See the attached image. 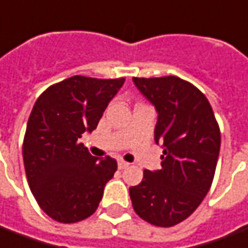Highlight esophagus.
I'll use <instances>...</instances> for the list:
<instances>
[{
  "instance_id": "34e87169",
  "label": "esophagus",
  "mask_w": 248,
  "mask_h": 248,
  "mask_svg": "<svg viewBox=\"0 0 248 248\" xmlns=\"http://www.w3.org/2000/svg\"><path fill=\"white\" fill-rule=\"evenodd\" d=\"M129 165H130V164H129V162H126V161H124V160L118 161V168H119V169H126V168H127Z\"/></svg>"
}]
</instances>
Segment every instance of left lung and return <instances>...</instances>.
<instances>
[{"instance_id":"8db88e82","label":"left lung","mask_w":248,"mask_h":248,"mask_svg":"<svg viewBox=\"0 0 248 248\" xmlns=\"http://www.w3.org/2000/svg\"><path fill=\"white\" fill-rule=\"evenodd\" d=\"M158 112L154 141L160 170H143L130 188L136 214L157 227H172L195 212L208 193L220 152V129L205 95L177 76L133 78Z\"/></svg>"}]
</instances>
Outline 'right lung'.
Returning a JSON list of instances; mask_svg holds the SVG:
<instances>
[{
	"instance_id": "right-lung-1",
	"label": "right lung",
	"mask_w": 248,
	"mask_h": 248,
	"mask_svg": "<svg viewBox=\"0 0 248 248\" xmlns=\"http://www.w3.org/2000/svg\"><path fill=\"white\" fill-rule=\"evenodd\" d=\"M124 78L76 75L52 84L29 115L22 142L28 184L51 219L76 223L94 214L106 183L117 170L111 157L98 160L79 142L96 129Z\"/></svg>"
}]
</instances>
